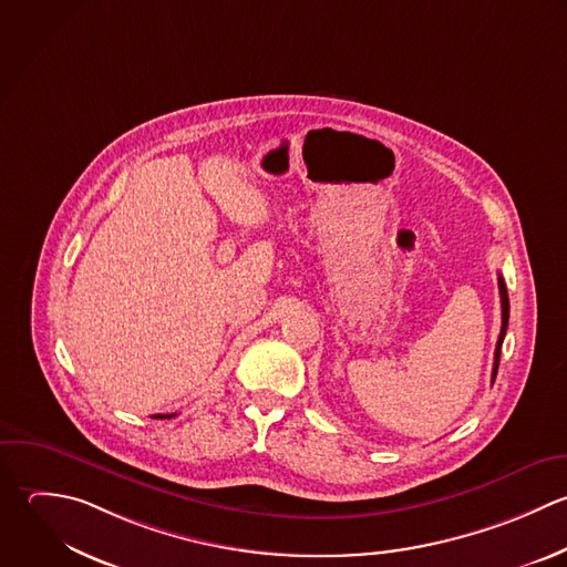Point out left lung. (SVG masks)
<instances>
[{
	"label": "left lung",
	"instance_id": "obj_1",
	"mask_svg": "<svg viewBox=\"0 0 567 567\" xmlns=\"http://www.w3.org/2000/svg\"><path fill=\"white\" fill-rule=\"evenodd\" d=\"M499 296H502V333H499V340H497V347H495V364H493V382L497 378V369H499V355H502V344H504V338H506V329H508V318H511V300H508V289H506V282L499 274Z\"/></svg>",
	"mask_w": 567,
	"mask_h": 567
}]
</instances>
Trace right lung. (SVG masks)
Here are the masks:
<instances>
[{
  "label": "right lung",
  "mask_w": 567,
  "mask_h": 567,
  "mask_svg": "<svg viewBox=\"0 0 567 567\" xmlns=\"http://www.w3.org/2000/svg\"><path fill=\"white\" fill-rule=\"evenodd\" d=\"M169 417H174V415H154V420H169Z\"/></svg>",
  "instance_id": "add662e5"
}]
</instances>
